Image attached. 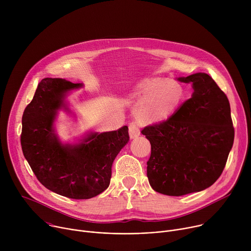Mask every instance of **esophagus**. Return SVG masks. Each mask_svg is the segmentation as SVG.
Wrapping results in <instances>:
<instances>
[{"instance_id":"1","label":"esophagus","mask_w":251,"mask_h":251,"mask_svg":"<svg viewBox=\"0 0 251 251\" xmlns=\"http://www.w3.org/2000/svg\"><path fill=\"white\" fill-rule=\"evenodd\" d=\"M129 136L131 139H135L140 136V130L134 123H131L129 126Z\"/></svg>"}]
</instances>
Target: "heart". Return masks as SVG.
Here are the masks:
<instances>
[{"label": "heart", "instance_id": "heart-1", "mask_svg": "<svg viewBox=\"0 0 251 251\" xmlns=\"http://www.w3.org/2000/svg\"><path fill=\"white\" fill-rule=\"evenodd\" d=\"M133 95L141 96L134 107V117L141 124L151 125L172 117L183 103L185 91L176 82L153 77L140 81Z\"/></svg>", "mask_w": 251, "mask_h": 251}]
</instances>
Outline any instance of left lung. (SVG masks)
Masks as SVG:
<instances>
[{"instance_id": "8db88e82", "label": "left lung", "mask_w": 251, "mask_h": 251, "mask_svg": "<svg viewBox=\"0 0 251 251\" xmlns=\"http://www.w3.org/2000/svg\"><path fill=\"white\" fill-rule=\"evenodd\" d=\"M178 81L194 92L168 120L142 130L151 144L149 183L157 193L180 197L210 187L222 175L234 140L226 95L206 74Z\"/></svg>"}]
</instances>
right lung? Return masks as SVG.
<instances>
[{"mask_svg":"<svg viewBox=\"0 0 251 251\" xmlns=\"http://www.w3.org/2000/svg\"><path fill=\"white\" fill-rule=\"evenodd\" d=\"M82 83L44 78L25 109L21 144L38 180L60 196L86 200L109 187L111 168L129 141L128 127L117 131L86 132L77 142L62 143L55 130L60 110L75 114L66 97Z\"/></svg>","mask_w":251,"mask_h":251,"instance_id":"obj_1","label":"right lung"}]
</instances>
